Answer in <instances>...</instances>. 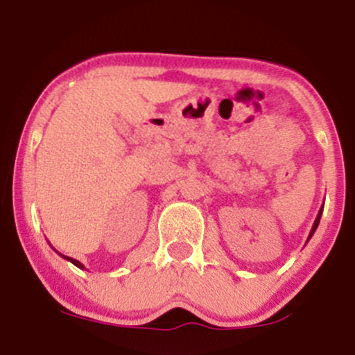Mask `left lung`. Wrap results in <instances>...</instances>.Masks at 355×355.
I'll list each match as a JSON object with an SVG mask.
<instances>
[{
  "label": "left lung",
  "instance_id": "8db88e82",
  "mask_svg": "<svg viewBox=\"0 0 355 355\" xmlns=\"http://www.w3.org/2000/svg\"><path fill=\"white\" fill-rule=\"evenodd\" d=\"M322 212H323V205H322V207H320V210H318V214H317V219H315L313 225H311V231H310V234H309V239H306V243H309V241L311 239V236H313V234H315V231H317L318 224H320V217H322Z\"/></svg>",
  "mask_w": 355,
  "mask_h": 355
}]
</instances>
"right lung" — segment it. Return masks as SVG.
<instances>
[{"label":"right lung","instance_id":"right-lung-1","mask_svg":"<svg viewBox=\"0 0 355 355\" xmlns=\"http://www.w3.org/2000/svg\"><path fill=\"white\" fill-rule=\"evenodd\" d=\"M58 254H60V252H58ZM60 256H62V258H64V259L70 261V263H72V264H76V266H77V268H80V270H85L84 264L80 263V261H77V259H73V258H69V256H64V254H60Z\"/></svg>","mask_w":355,"mask_h":355}]
</instances>
